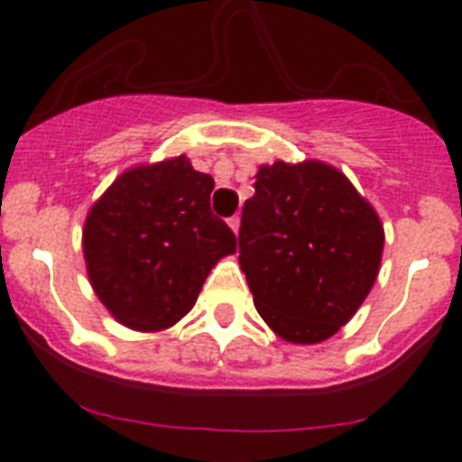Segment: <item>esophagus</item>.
I'll return each mask as SVG.
<instances>
[{
  "instance_id": "obj_1",
  "label": "esophagus",
  "mask_w": 462,
  "mask_h": 462,
  "mask_svg": "<svg viewBox=\"0 0 462 462\" xmlns=\"http://www.w3.org/2000/svg\"><path fill=\"white\" fill-rule=\"evenodd\" d=\"M228 226L234 228V234H238V231H240V217H238V215H234V217L228 219Z\"/></svg>"
}]
</instances>
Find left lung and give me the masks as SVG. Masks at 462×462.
I'll return each instance as SVG.
<instances>
[{
  "label": "left lung",
  "instance_id": "obj_1",
  "mask_svg": "<svg viewBox=\"0 0 462 462\" xmlns=\"http://www.w3.org/2000/svg\"><path fill=\"white\" fill-rule=\"evenodd\" d=\"M256 312L291 345L328 340L368 298L383 252L377 210L336 166L261 164L240 222Z\"/></svg>",
  "mask_w": 462,
  "mask_h": 462
}]
</instances>
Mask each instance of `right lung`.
Wrapping results in <instances>:
<instances>
[{
	"label": "right lung",
	"mask_w": 462,
	"mask_h": 462,
	"mask_svg": "<svg viewBox=\"0 0 462 462\" xmlns=\"http://www.w3.org/2000/svg\"><path fill=\"white\" fill-rule=\"evenodd\" d=\"M212 189L180 154L126 169L89 208L85 268L122 326L157 333L178 324L217 261L236 252L234 231L210 210Z\"/></svg>",
	"instance_id": "add662e5"
}]
</instances>
